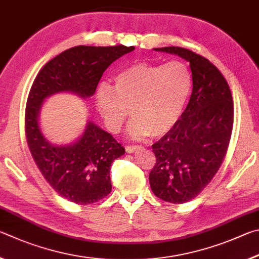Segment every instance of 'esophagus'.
<instances>
[{
	"instance_id": "obj_1",
	"label": "esophagus",
	"mask_w": 259,
	"mask_h": 259,
	"mask_svg": "<svg viewBox=\"0 0 259 259\" xmlns=\"http://www.w3.org/2000/svg\"><path fill=\"white\" fill-rule=\"evenodd\" d=\"M142 148H143L142 146H127L125 149H126L127 153H132L137 150H141Z\"/></svg>"
}]
</instances>
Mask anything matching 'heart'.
<instances>
[{
  "label": "heart",
  "mask_w": 259,
  "mask_h": 259,
  "mask_svg": "<svg viewBox=\"0 0 259 259\" xmlns=\"http://www.w3.org/2000/svg\"><path fill=\"white\" fill-rule=\"evenodd\" d=\"M191 88L192 75L184 62H139L115 77L113 90L100 85L95 102L111 132L120 130L131 111L130 138H159L179 121Z\"/></svg>",
  "instance_id": "heart-1"
}]
</instances>
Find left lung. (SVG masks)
Here are the masks:
<instances>
[{
    "label": "left lung",
    "mask_w": 259,
    "mask_h": 259,
    "mask_svg": "<svg viewBox=\"0 0 259 259\" xmlns=\"http://www.w3.org/2000/svg\"><path fill=\"white\" fill-rule=\"evenodd\" d=\"M155 51L190 62L192 93L179 121L152 144L156 164L149 174L161 200L183 203L196 198L214 178L228 151L233 128V99L222 72L202 56L180 47Z\"/></svg>",
    "instance_id": "obj_1"
}]
</instances>
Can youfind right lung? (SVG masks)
<instances>
[{
	"mask_svg": "<svg viewBox=\"0 0 259 259\" xmlns=\"http://www.w3.org/2000/svg\"><path fill=\"white\" fill-rule=\"evenodd\" d=\"M133 50L125 45L68 49L45 63L31 85L25 112L27 143L44 179L68 201L90 205L107 197L111 192V164L125 149L93 121L75 143L52 146L40 132V107L45 98L59 92L92 97L107 68Z\"/></svg>",
	"mask_w": 259,
	"mask_h": 259,
	"instance_id": "obj_1",
	"label": "right lung"
}]
</instances>
